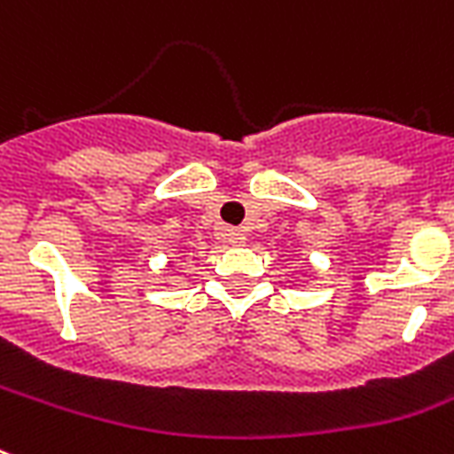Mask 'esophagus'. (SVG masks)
I'll use <instances>...</instances> for the list:
<instances>
[{"label": "esophagus", "mask_w": 454, "mask_h": 454, "mask_svg": "<svg viewBox=\"0 0 454 454\" xmlns=\"http://www.w3.org/2000/svg\"><path fill=\"white\" fill-rule=\"evenodd\" d=\"M226 238L231 245H235V247H238V245H245V240H247L240 228H226Z\"/></svg>", "instance_id": "esophagus-1"}]
</instances>
